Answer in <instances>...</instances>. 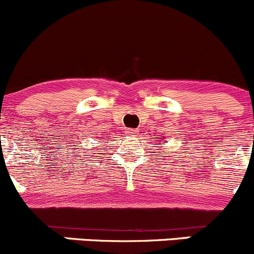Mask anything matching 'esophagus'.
<instances>
[{
    "mask_svg": "<svg viewBox=\"0 0 254 254\" xmlns=\"http://www.w3.org/2000/svg\"><path fill=\"white\" fill-rule=\"evenodd\" d=\"M137 132V129H130V128H128V129H126V133L128 135H130V134H134V133Z\"/></svg>",
    "mask_w": 254,
    "mask_h": 254,
    "instance_id": "obj_1",
    "label": "esophagus"
}]
</instances>
